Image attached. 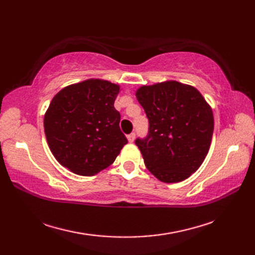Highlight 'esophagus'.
I'll return each instance as SVG.
<instances>
[{
	"mask_svg": "<svg viewBox=\"0 0 255 255\" xmlns=\"http://www.w3.org/2000/svg\"><path fill=\"white\" fill-rule=\"evenodd\" d=\"M134 138H136V133H134V132H131L130 134H128V136H127V139H128L129 142H133Z\"/></svg>",
	"mask_w": 255,
	"mask_h": 255,
	"instance_id": "esophagus-1",
	"label": "esophagus"
}]
</instances>
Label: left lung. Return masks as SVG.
I'll return each mask as SVG.
<instances>
[{"mask_svg":"<svg viewBox=\"0 0 255 255\" xmlns=\"http://www.w3.org/2000/svg\"><path fill=\"white\" fill-rule=\"evenodd\" d=\"M136 97L149 119L148 136L136 140L147 169L164 183L186 180L209 151L211 107L197 89L177 81L143 85Z\"/></svg>","mask_w":255,"mask_h":255,"instance_id":"obj_1","label":"left lung"}]
</instances>
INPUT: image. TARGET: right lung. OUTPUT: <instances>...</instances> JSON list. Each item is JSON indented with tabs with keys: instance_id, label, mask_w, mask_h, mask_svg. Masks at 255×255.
I'll return each mask as SVG.
<instances>
[{
	"instance_id": "add662e5",
	"label": "right lung",
	"mask_w": 255,
	"mask_h": 255,
	"mask_svg": "<svg viewBox=\"0 0 255 255\" xmlns=\"http://www.w3.org/2000/svg\"><path fill=\"white\" fill-rule=\"evenodd\" d=\"M119 85L90 79L62 89L45 114L48 145L71 172L90 176L110 166L126 144L114 107Z\"/></svg>"
}]
</instances>
